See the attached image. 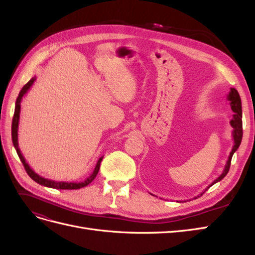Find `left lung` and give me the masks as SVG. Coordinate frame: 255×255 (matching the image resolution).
<instances>
[{
	"label": "left lung",
	"mask_w": 255,
	"mask_h": 255,
	"mask_svg": "<svg viewBox=\"0 0 255 255\" xmlns=\"http://www.w3.org/2000/svg\"><path fill=\"white\" fill-rule=\"evenodd\" d=\"M228 100L230 101V105H231V109L234 112L233 115V118L232 120L230 121V125L231 127L233 128V132H232V137H233V141H234V145L232 148V151L230 152V155L229 158L227 160V164L225 166V169H223L222 173L216 179L212 184L208 185V186L201 192V194L198 195V197H195L194 199H197L199 197H201L204 192L210 188L211 186H213L214 184H216L217 182H220L223 177H225L228 172H229V169L231 166V160H232V156L233 154L237 151V149L239 148V145H241L242 139H243V112H242V100L241 97H239L238 91L235 88H231L229 95H228Z\"/></svg>",
	"instance_id": "8db88e82"
}]
</instances>
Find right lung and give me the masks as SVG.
Wrapping results in <instances>:
<instances>
[{
    "instance_id": "right-lung-1",
    "label": "right lung",
    "mask_w": 255,
    "mask_h": 255,
    "mask_svg": "<svg viewBox=\"0 0 255 255\" xmlns=\"http://www.w3.org/2000/svg\"><path fill=\"white\" fill-rule=\"evenodd\" d=\"M36 81V76L35 78L30 79L23 88L21 89L20 94L17 98V101H16V107H14V114H13V118H12V125H11V138H12V143L14 149H16L17 153H18V156L21 159L23 166L25 168V171L27 172V174L30 176V179L34 180L36 183L42 185V186L45 187H50V188H55V189H80L83 188L85 186H87L88 184H90L92 181L95 180V177L97 176L98 172H99V169H100V164H101V161L103 159V156H101L99 158L98 163L96 165V168L94 172H92L86 180L83 181V182H57V181H54V180H50V179H45V177L39 175L38 173H36L32 168L29 167V165L25 161V158L23 157L22 153L20 151L19 148V143H18V128H19V119H20V112H21V101H22V98L25 96L26 92L29 90V88L32 87V85L34 84V82Z\"/></svg>"
}]
</instances>
